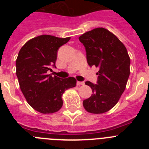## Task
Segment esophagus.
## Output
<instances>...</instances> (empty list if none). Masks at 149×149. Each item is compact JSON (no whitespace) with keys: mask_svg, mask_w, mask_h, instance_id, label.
<instances>
[{"mask_svg":"<svg viewBox=\"0 0 149 149\" xmlns=\"http://www.w3.org/2000/svg\"><path fill=\"white\" fill-rule=\"evenodd\" d=\"M77 84L78 86H81V85H84V82H83V81H77Z\"/></svg>","mask_w":149,"mask_h":149,"instance_id":"34e87169","label":"esophagus"}]
</instances>
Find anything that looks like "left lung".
I'll use <instances>...</instances> for the list:
<instances>
[{
	"instance_id": "1",
	"label": "left lung",
	"mask_w": 149,
	"mask_h": 149,
	"mask_svg": "<svg viewBox=\"0 0 149 149\" xmlns=\"http://www.w3.org/2000/svg\"><path fill=\"white\" fill-rule=\"evenodd\" d=\"M79 40L86 48L89 66L99 68L97 84L85 83L93 93L83 101V105L91 113H104L116 104L125 89L131 60L123 43L103 27L85 33Z\"/></svg>"
}]
</instances>
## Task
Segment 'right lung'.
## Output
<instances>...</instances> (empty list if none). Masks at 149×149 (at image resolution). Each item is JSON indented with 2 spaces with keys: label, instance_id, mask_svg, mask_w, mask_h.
Here are the masks:
<instances>
[{
  "label": "right lung",
  "instance_id": "1",
  "mask_svg": "<svg viewBox=\"0 0 149 149\" xmlns=\"http://www.w3.org/2000/svg\"><path fill=\"white\" fill-rule=\"evenodd\" d=\"M70 39L41 35L27 41L19 51L15 65L20 89L27 103L41 113L58 111L64 92L76 86L74 77L62 79L48 74L51 66L56 67L59 48Z\"/></svg>",
  "mask_w": 149,
  "mask_h": 149
}]
</instances>
